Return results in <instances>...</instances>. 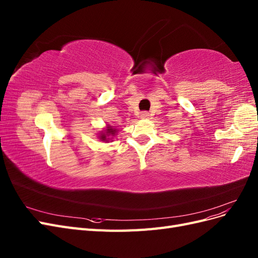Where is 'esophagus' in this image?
Instances as JSON below:
<instances>
[{"instance_id":"34e87169","label":"esophagus","mask_w":258,"mask_h":258,"mask_svg":"<svg viewBox=\"0 0 258 258\" xmlns=\"http://www.w3.org/2000/svg\"><path fill=\"white\" fill-rule=\"evenodd\" d=\"M148 116H150V114H148L147 112H143V113L141 114V117H142V118H148Z\"/></svg>"}]
</instances>
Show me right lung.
Returning <instances> with one entry per match:
<instances>
[{"mask_svg":"<svg viewBox=\"0 0 258 258\" xmlns=\"http://www.w3.org/2000/svg\"><path fill=\"white\" fill-rule=\"evenodd\" d=\"M116 129H114L112 126H108L107 127V129L103 132L102 135H101V137H100V139L102 140V141H107V137H110V136H114L115 134H116Z\"/></svg>","mask_w":258,"mask_h":258,"instance_id":"1","label":"right lung"}]
</instances>
